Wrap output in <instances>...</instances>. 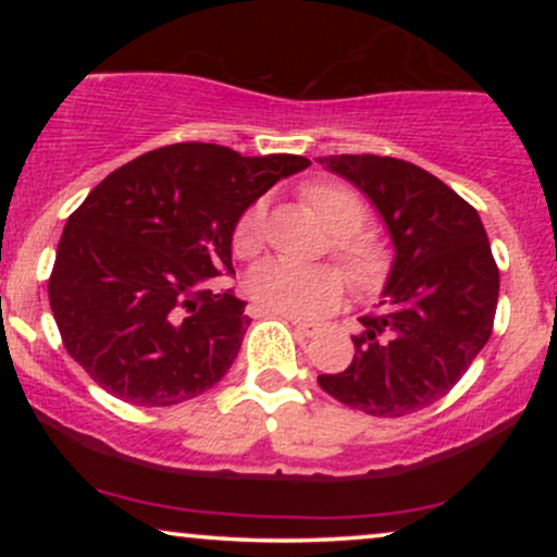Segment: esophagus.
Instances as JSON below:
<instances>
[{
	"label": "esophagus",
	"instance_id": "obj_1",
	"mask_svg": "<svg viewBox=\"0 0 557 557\" xmlns=\"http://www.w3.org/2000/svg\"><path fill=\"white\" fill-rule=\"evenodd\" d=\"M290 324H293V330L300 332V335H306V337H314V335H319V332H324L330 327L327 322H300V319H290Z\"/></svg>",
	"mask_w": 557,
	"mask_h": 557
}]
</instances>
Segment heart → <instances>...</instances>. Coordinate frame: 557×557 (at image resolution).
<instances>
[{
	"label": "heart",
	"mask_w": 557,
	"mask_h": 557,
	"mask_svg": "<svg viewBox=\"0 0 557 557\" xmlns=\"http://www.w3.org/2000/svg\"><path fill=\"white\" fill-rule=\"evenodd\" d=\"M306 201L314 207L335 235V251L356 285L369 287L385 272V248L359 230L367 225V207L354 190L335 183H314L304 190ZM267 207L251 203L240 214L233 233V248L243 259L253 257L264 246ZM343 274L335 267H300L283 259L261 261L248 274V293L264 311L283 317H319L337 306L343 296Z\"/></svg>",
	"instance_id": "heart-1"
}]
</instances>
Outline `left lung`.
<instances>
[{
    "label": "left lung",
    "instance_id": "obj_1",
    "mask_svg": "<svg viewBox=\"0 0 557 557\" xmlns=\"http://www.w3.org/2000/svg\"><path fill=\"white\" fill-rule=\"evenodd\" d=\"M374 203L395 259L374 314L361 317L345 372L319 374L332 398L406 417L447 395L492 335L500 272L476 209L411 162L374 154L319 157Z\"/></svg>",
    "mask_w": 557,
    "mask_h": 557
}]
</instances>
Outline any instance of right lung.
<instances>
[{
	"instance_id": "add662e5",
	"label": "right lung",
	"mask_w": 557,
	"mask_h": 557,
	"mask_svg": "<svg viewBox=\"0 0 557 557\" xmlns=\"http://www.w3.org/2000/svg\"><path fill=\"white\" fill-rule=\"evenodd\" d=\"M309 164L172 144L96 185L67 216L49 277L62 343L96 385L159 408L227 374L251 324L246 300L214 287L233 272L235 225L280 177Z\"/></svg>"
}]
</instances>
